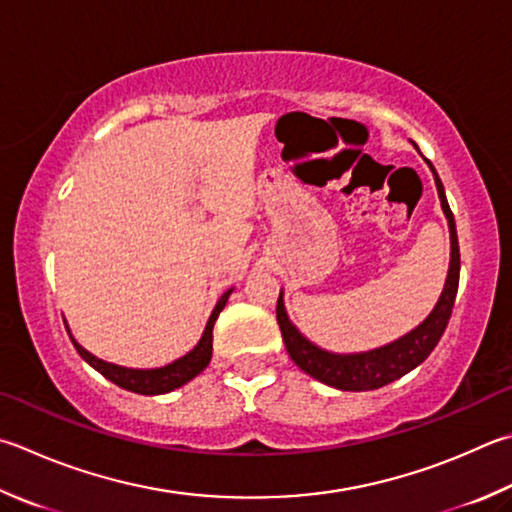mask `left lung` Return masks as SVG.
<instances>
[{
    "label": "left lung",
    "mask_w": 512,
    "mask_h": 512,
    "mask_svg": "<svg viewBox=\"0 0 512 512\" xmlns=\"http://www.w3.org/2000/svg\"><path fill=\"white\" fill-rule=\"evenodd\" d=\"M425 163L430 165V170L434 174V183H436V190H439L443 215L448 219L450 268H448V277H445V286L441 291L439 302L434 304L430 315H427L416 329L378 349H369L360 353H333L313 345L309 338L302 336L300 329L288 320V313L284 309V291H280V297H277V324H280L288 356H291V360L297 367L306 371L309 376H313L315 380H320L324 385L342 389V392H369V389H378L383 385L394 383V380L410 374L412 369H416L427 356H430L434 347L439 345L445 327H448L454 297H457V288H459V271H461L459 239H457V226H454L452 210L448 206V199H445V190L439 174H436L434 165L430 161L425 159Z\"/></svg>",
    "instance_id": "left-lung-1"
}]
</instances>
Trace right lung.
Segmentation results:
<instances>
[{
	"mask_svg": "<svg viewBox=\"0 0 512 512\" xmlns=\"http://www.w3.org/2000/svg\"><path fill=\"white\" fill-rule=\"evenodd\" d=\"M230 293L232 288H228V291L219 297V302L210 313L208 324L206 329H203V336L197 342V347L185 353L183 358L170 362V365L156 367V369H132V367H120V365H114V362L100 360L94 356V353H89L85 347L78 345V340L71 336V329L67 327V322H64V327H67L73 347H76L82 360H87L91 367L100 371V374L107 380H111V383H116L118 387H123L127 392H134V394H145V396L167 394L176 387H183L185 383H190L194 376H199L201 371L208 367V362L212 358V329H215V322L219 318V313L224 311Z\"/></svg>",
	"mask_w": 512,
	"mask_h": 512,
	"instance_id": "1",
	"label": "right lung"
}]
</instances>
